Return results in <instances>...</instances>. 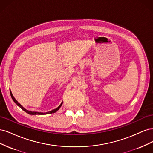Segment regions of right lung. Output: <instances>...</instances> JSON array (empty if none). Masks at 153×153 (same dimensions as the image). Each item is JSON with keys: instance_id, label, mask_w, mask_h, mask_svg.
<instances>
[{"instance_id": "right-lung-1", "label": "right lung", "mask_w": 153, "mask_h": 153, "mask_svg": "<svg viewBox=\"0 0 153 153\" xmlns=\"http://www.w3.org/2000/svg\"><path fill=\"white\" fill-rule=\"evenodd\" d=\"M10 94H11V98L13 99V101L14 102H15L18 106H19L20 108H21L24 111H25V112H27V114H30V115H44V114H53V113H55V112H56L57 111L61 108V106H62V102L61 103V105H60L57 108H55V109H53V110H51V111H49V112H31V111H29V110H26L24 107H23V106L18 102V101L16 100V99L14 98V96H13V94H12V92H11V91H10Z\"/></svg>"}]
</instances>
